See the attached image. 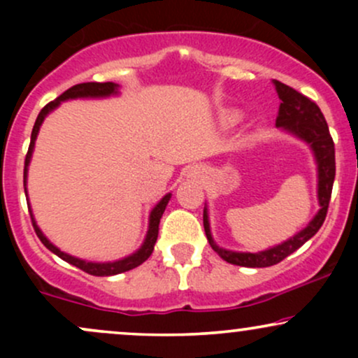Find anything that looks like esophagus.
I'll use <instances>...</instances> for the list:
<instances>
[{"mask_svg":"<svg viewBox=\"0 0 358 358\" xmlns=\"http://www.w3.org/2000/svg\"><path fill=\"white\" fill-rule=\"evenodd\" d=\"M190 176H195V178H202V176H203L202 168H200V166H193L192 170H190Z\"/></svg>","mask_w":358,"mask_h":358,"instance_id":"34e87169","label":"esophagus"}]
</instances>
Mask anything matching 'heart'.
Listing matches in <instances>:
<instances>
[{"mask_svg": "<svg viewBox=\"0 0 358 358\" xmlns=\"http://www.w3.org/2000/svg\"><path fill=\"white\" fill-rule=\"evenodd\" d=\"M241 119V114L236 113V110H231V113L225 114V121L231 122V124H234V122H237Z\"/></svg>", "mask_w": 358, "mask_h": 358, "instance_id": "obj_1", "label": "heart"}]
</instances>
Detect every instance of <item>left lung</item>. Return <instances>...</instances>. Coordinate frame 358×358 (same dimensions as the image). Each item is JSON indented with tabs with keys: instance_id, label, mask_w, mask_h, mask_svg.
Returning a JSON list of instances; mask_svg holds the SVG:
<instances>
[{
	"instance_id": "8db88e82",
	"label": "left lung",
	"mask_w": 358,
	"mask_h": 358,
	"mask_svg": "<svg viewBox=\"0 0 358 358\" xmlns=\"http://www.w3.org/2000/svg\"><path fill=\"white\" fill-rule=\"evenodd\" d=\"M273 84L276 87L279 99H281L276 117V126L287 131V133L294 134L301 141H305L315 155L316 166H318L320 210L303 231L294 234L291 239L281 242V244L274 245V248L259 250V252H234V250L219 248L213 242L210 234V224H208L207 207H205L203 229L208 244L212 245V249L224 261L236 266H242V268H268V266L278 264L282 259L301 248L306 241H310L323 225L324 217H327L328 212V203H330L331 188H334L335 145L334 139L330 136V129H328L323 113L313 101L308 99L306 96L299 94L298 90L289 87V85L282 84L279 80H273Z\"/></svg>"
}]
</instances>
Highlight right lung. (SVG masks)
I'll return each mask as SVG.
<instances>
[{"instance_id":"1","label":"right lung","mask_w":358,"mask_h":358,"mask_svg":"<svg viewBox=\"0 0 358 358\" xmlns=\"http://www.w3.org/2000/svg\"><path fill=\"white\" fill-rule=\"evenodd\" d=\"M117 89H119V85L114 84V82H84V84H77L69 90H65L62 96L57 97L55 101L48 102V104L45 106L42 110H40L38 117H36V121H35L34 131H31V141H30V146H28L27 158H24V171H23L24 193H27V173H28V165H30V159H31V153H34V148H35V139H36V134H38V131H40V126H42L43 119L47 117V114L52 113L55 108H59L62 101L77 99V97H109V96H114V94H117ZM170 199H171V193H166V195L159 200L158 205H156L153 210H151L150 227H148L146 239H145V242H143L141 248H139L134 254H131V256H127L124 259H119V261H114V262H89V261H84V259L69 256L67 252H62V250L59 248H55V245H53L52 242L43 236V232L40 231V227L36 225V222L34 219L31 208H30V215H31V224H34L36 236H38V239L42 241V244L48 250H52V252L57 254L60 259H64V261H67L69 264L82 269L84 273L92 274V276H114V274L126 273V271L138 268L139 264H143V262H145L146 259L151 256V252H153V249H155V242H156V239H158L159 219H162L163 212H165Z\"/></svg>"}]
</instances>
